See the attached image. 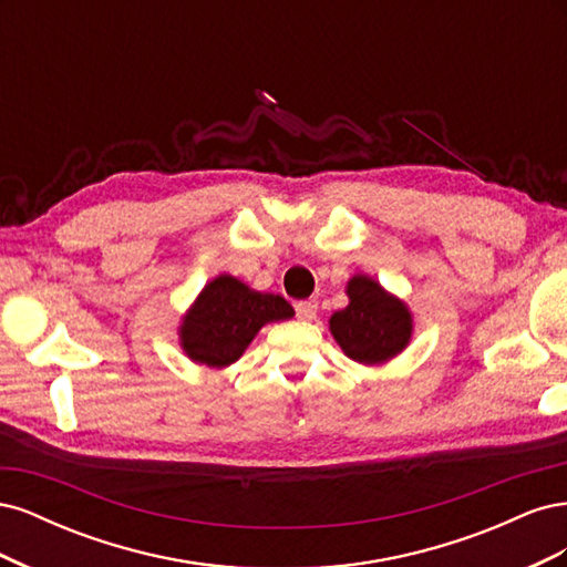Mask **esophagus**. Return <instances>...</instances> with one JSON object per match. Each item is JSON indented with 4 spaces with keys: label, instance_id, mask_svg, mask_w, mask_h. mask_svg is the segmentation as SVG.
I'll list each match as a JSON object with an SVG mask.
<instances>
[{
    "label": "esophagus",
    "instance_id": "34e87169",
    "mask_svg": "<svg viewBox=\"0 0 567 567\" xmlns=\"http://www.w3.org/2000/svg\"><path fill=\"white\" fill-rule=\"evenodd\" d=\"M317 300H302V302H296V317L300 321H312L317 317Z\"/></svg>",
    "mask_w": 567,
    "mask_h": 567
}]
</instances>
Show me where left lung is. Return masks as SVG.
<instances>
[{"instance_id":"1","label":"left lung","mask_w":567,"mask_h":567,"mask_svg":"<svg viewBox=\"0 0 567 567\" xmlns=\"http://www.w3.org/2000/svg\"><path fill=\"white\" fill-rule=\"evenodd\" d=\"M350 305L331 317L338 346L359 364H381L404 350L411 336L406 307L369 277L348 284Z\"/></svg>"}]
</instances>
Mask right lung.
<instances>
[{
  "label": "right lung",
  "mask_w": 567,
  "mask_h": 567,
  "mask_svg": "<svg viewBox=\"0 0 567 567\" xmlns=\"http://www.w3.org/2000/svg\"><path fill=\"white\" fill-rule=\"evenodd\" d=\"M293 317L281 296L255 293L246 284L221 274L203 288L182 326V346L194 362L229 367L267 321Z\"/></svg>",
  "instance_id": "obj_1"
}]
</instances>
